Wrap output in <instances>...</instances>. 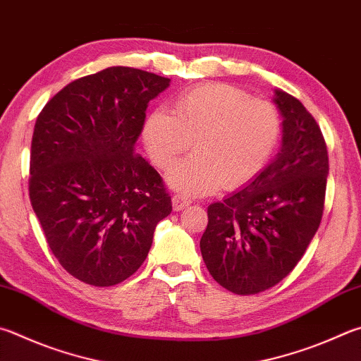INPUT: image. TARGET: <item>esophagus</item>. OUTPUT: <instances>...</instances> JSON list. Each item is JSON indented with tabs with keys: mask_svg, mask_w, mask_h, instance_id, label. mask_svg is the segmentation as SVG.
Returning <instances> with one entry per match:
<instances>
[{
	"mask_svg": "<svg viewBox=\"0 0 361 361\" xmlns=\"http://www.w3.org/2000/svg\"><path fill=\"white\" fill-rule=\"evenodd\" d=\"M189 205H191V200H188L186 197H183V195H180V194H175L172 197V207L175 212H181V209L188 208Z\"/></svg>",
	"mask_w": 361,
	"mask_h": 361,
	"instance_id": "1",
	"label": "esophagus"
}]
</instances>
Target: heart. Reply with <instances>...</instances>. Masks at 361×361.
Segmentation results:
<instances>
[{
    "label": "heart",
    "mask_w": 361,
    "mask_h": 361,
    "mask_svg": "<svg viewBox=\"0 0 361 361\" xmlns=\"http://www.w3.org/2000/svg\"><path fill=\"white\" fill-rule=\"evenodd\" d=\"M281 129L271 102L232 85L205 83L176 96L173 112L152 110L142 139L161 169L172 167L192 142L194 154L170 170L167 183L185 195H205L222 185L237 189L251 183L276 152Z\"/></svg>",
    "instance_id": "heart-1"
}]
</instances>
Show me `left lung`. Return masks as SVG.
Listing matches in <instances>:
<instances>
[{"label":"left lung","mask_w":361,"mask_h":361,"mask_svg":"<svg viewBox=\"0 0 361 361\" xmlns=\"http://www.w3.org/2000/svg\"><path fill=\"white\" fill-rule=\"evenodd\" d=\"M273 102L283 118L279 153L245 188L208 207L200 238L209 274L238 295L283 281L303 257L324 213L329 153L322 133L289 93L276 88Z\"/></svg>","instance_id":"obj_1"}]
</instances>
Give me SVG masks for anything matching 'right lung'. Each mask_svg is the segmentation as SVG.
<instances>
[{
	"label": "right lung",
	"mask_w": 361,
	"mask_h": 361,
	"mask_svg": "<svg viewBox=\"0 0 361 361\" xmlns=\"http://www.w3.org/2000/svg\"><path fill=\"white\" fill-rule=\"evenodd\" d=\"M169 85L112 66L71 82L37 116L31 205L51 252L83 283L109 287L134 274L172 212L161 175L135 153L148 102Z\"/></svg>",
	"instance_id": "1"
}]
</instances>
